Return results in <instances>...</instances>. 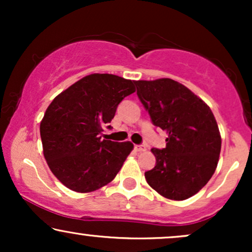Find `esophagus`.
Segmentation results:
<instances>
[{"instance_id":"esophagus-1","label":"esophagus","mask_w":252,"mask_h":252,"mask_svg":"<svg viewBox=\"0 0 252 252\" xmlns=\"http://www.w3.org/2000/svg\"><path fill=\"white\" fill-rule=\"evenodd\" d=\"M134 148L136 152H143V150H146V147L142 146V144H136Z\"/></svg>"}]
</instances>
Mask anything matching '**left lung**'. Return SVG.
I'll use <instances>...</instances> for the list:
<instances>
[{
	"instance_id": "obj_1",
	"label": "left lung",
	"mask_w": 252,
	"mask_h": 252,
	"mask_svg": "<svg viewBox=\"0 0 252 252\" xmlns=\"http://www.w3.org/2000/svg\"><path fill=\"white\" fill-rule=\"evenodd\" d=\"M150 121L168 134L166 148H153L156 163L144 173L158 194L185 200L212 178L221 148L218 124L206 103L182 84L162 78L135 82Z\"/></svg>"
}]
</instances>
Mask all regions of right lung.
Wrapping results in <instances>:
<instances>
[{
    "label": "right lung",
    "mask_w": 252,
    "mask_h": 252,
    "mask_svg": "<svg viewBox=\"0 0 252 252\" xmlns=\"http://www.w3.org/2000/svg\"><path fill=\"white\" fill-rule=\"evenodd\" d=\"M135 82L108 73L84 77L54 98L40 123L43 155L52 173L67 189L86 193L115 179L132 143L103 140V126Z\"/></svg>",
    "instance_id": "right-lung-1"
}]
</instances>
